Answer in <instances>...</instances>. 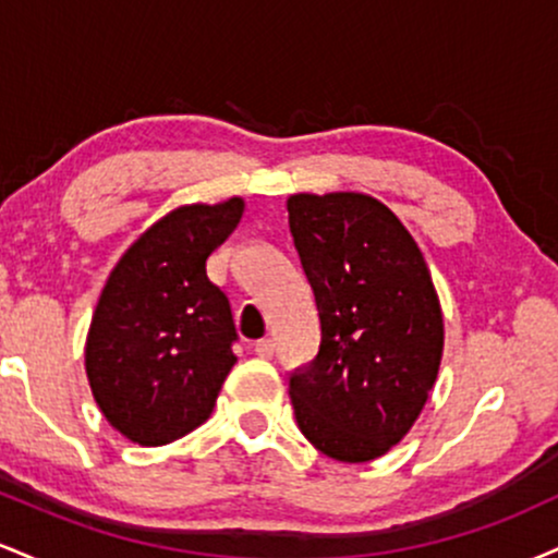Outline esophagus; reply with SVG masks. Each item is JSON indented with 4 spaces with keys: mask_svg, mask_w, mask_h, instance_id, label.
Here are the masks:
<instances>
[{
    "mask_svg": "<svg viewBox=\"0 0 558 558\" xmlns=\"http://www.w3.org/2000/svg\"><path fill=\"white\" fill-rule=\"evenodd\" d=\"M254 354L262 356V360H270V356L275 354V343L270 341V338H262V341L254 343Z\"/></svg>",
    "mask_w": 558,
    "mask_h": 558,
    "instance_id": "1",
    "label": "esophagus"
}]
</instances>
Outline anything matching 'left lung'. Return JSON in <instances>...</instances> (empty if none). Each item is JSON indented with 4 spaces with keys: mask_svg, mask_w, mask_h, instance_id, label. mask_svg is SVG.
Returning <instances> with one entry per match:
<instances>
[{
    "mask_svg": "<svg viewBox=\"0 0 558 558\" xmlns=\"http://www.w3.org/2000/svg\"><path fill=\"white\" fill-rule=\"evenodd\" d=\"M288 228L319 312V351L288 377L312 446L369 462L420 417L438 377L444 317L409 230L364 194H296Z\"/></svg>",
    "mask_w": 558,
    "mask_h": 558,
    "instance_id": "obj_1",
    "label": "left lung"
}]
</instances>
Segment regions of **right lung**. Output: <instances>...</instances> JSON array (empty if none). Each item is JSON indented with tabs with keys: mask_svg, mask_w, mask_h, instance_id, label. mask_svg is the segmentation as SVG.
<instances>
[{
	"mask_svg": "<svg viewBox=\"0 0 558 558\" xmlns=\"http://www.w3.org/2000/svg\"><path fill=\"white\" fill-rule=\"evenodd\" d=\"M241 215V198L175 209L128 248L101 291L86 375L101 414L133 444L165 446L213 414L239 332L207 259Z\"/></svg>",
	"mask_w": 558,
	"mask_h": 558,
	"instance_id": "obj_1",
	"label": "right lung"
}]
</instances>
